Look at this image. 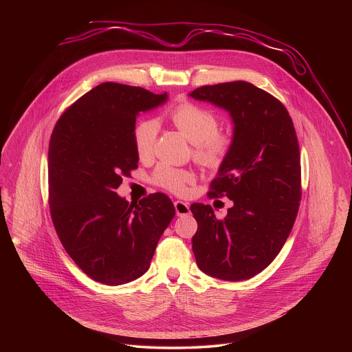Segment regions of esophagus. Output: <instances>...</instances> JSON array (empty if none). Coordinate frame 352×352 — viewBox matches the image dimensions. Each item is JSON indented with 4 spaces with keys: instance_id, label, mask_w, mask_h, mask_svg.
Returning a JSON list of instances; mask_svg holds the SVG:
<instances>
[{
    "instance_id": "1",
    "label": "esophagus",
    "mask_w": 352,
    "mask_h": 352,
    "mask_svg": "<svg viewBox=\"0 0 352 352\" xmlns=\"http://www.w3.org/2000/svg\"><path fill=\"white\" fill-rule=\"evenodd\" d=\"M174 208H175V212H177V216H185V214H189V205L182 202V200H175L174 202Z\"/></svg>"
}]
</instances>
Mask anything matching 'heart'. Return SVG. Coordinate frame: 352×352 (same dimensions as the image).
Returning <instances> with one entry per match:
<instances>
[{"label":"heart","mask_w":352,"mask_h":352,"mask_svg":"<svg viewBox=\"0 0 352 352\" xmlns=\"http://www.w3.org/2000/svg\"><path fill=\"white\" fill-rule=\"evenodd\" d=\"M171 121L177 129L195 144V160L208 170L220 168L232 148V136L219 131V118L209 110L195 103H182L171 113ZM159 135V122L155 118H144L135 124L132 140L135 152L140 160L153 156ZM196 175L189 168H175L159 164L152 174V182L175 195H184Z\"/></svg>","instance_id":"1"}]
</instances>
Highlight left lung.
Masks as SVG:
<instances>
[{
  "mask_svg": "<svg viewBox=\"0 0 352 352\" xmlns=\"http://www.w3.org/2000/svg\"><path fill=\"white\" fill-rule=\"evenodd\" d=\"M226 109L234 121L232 148L208 196L228 197L227 217L193 204L192 250L199 269L226 280H248L278 255L300 200V157L292 120L278 98L249 82L197 87L190 93Z\"/></svg>",
  "mask_w": 352,
  "mask_h": 352,
  "instance_id": "left-lung-1",
  "label": "left lung"
}]
</instances>
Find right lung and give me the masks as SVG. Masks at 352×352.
I'll return each instance as SVG.
<instances>
[{
    "mask_svg": "<svg viewBox=\"0 0 352 352\" xmlns=\"http://www.w3.org/2000/svg\"><path fill=\"white\" fill-rule=\"evenodd\" d=\"M167 100L143 87L104 82L79 97L57 121L48 147V205L71 259L106 285L144 274L175 214L170 197L139 204L117 195L138 168L132 129L140 111Z\"/></svg>",
    "mask_w": 352,
    "mask_h": 352,
    "instance_id": "right-lung-1",
    "label": "right lung"
}]
</instances>
